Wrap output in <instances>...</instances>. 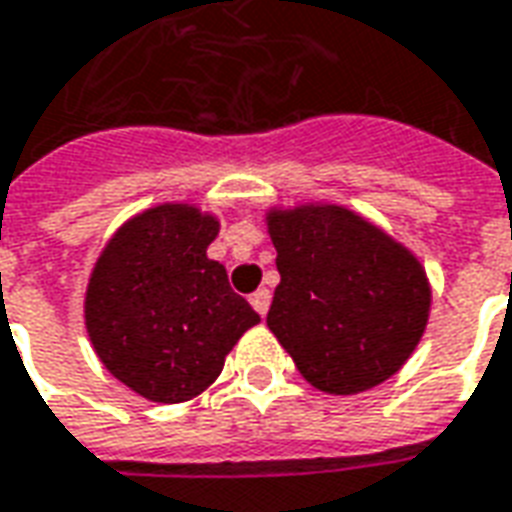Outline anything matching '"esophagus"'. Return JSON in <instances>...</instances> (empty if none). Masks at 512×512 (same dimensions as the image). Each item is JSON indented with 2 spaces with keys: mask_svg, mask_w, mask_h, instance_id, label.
<instances>
[{
  "mask_svg": "<svg viewBox=\"0 0 512 512\" xmlns=\"http://www.w3.org/2000/svg\"><path fill=\"white\" fill-rule=\"evenodd\" d=\"M249 302H252V307H255L260 316H266L268 305H271V293H268L266 288H260V291H255L249 296Z\"/></svg>",
  "mask_w": 512,
  "mask_h": 512,
  "instance_id": "34e87169",
  "label": "esophagus"
}]
</instances>
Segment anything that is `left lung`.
Instances as JSON below:
<instances>
[{"label": "left lung", "instance_id": "8db88e82", "mask_svg": "<svg viewBox=\"0 0 512 512\" xmlns=\"http://www.w3.org/2000/svg\"><path fill=\"white\" fill-rule=\"evenodd\" d=\"M280 285L268 330L313 388L335 396L393 377L430 318V280L418 257L341 205L266 213Z\"/></svg>", "mask_w": 512, "mask_h": 512}]
</instances>
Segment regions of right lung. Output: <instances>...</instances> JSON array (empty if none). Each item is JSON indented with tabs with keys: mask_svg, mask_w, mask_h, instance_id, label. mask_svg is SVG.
I'll use <instances>...</instances> for the list:
<instances>
[{
	"mask_svg": "<svg viewBox=\"0 0 512 512\" xmlns=\"http://www.w3.org/2000/svg\"><path fill=\"white\" fill-rule=\"evenodd\" d=\"M219 219L166 202L124 221L96 260L85 330L102 366L130 391L180 405L207 391L260 316L207 257Z\"/></svg>",
	"mask_w": 512,
	"mask_h": 512,
	"instance_id": "add662e5",
	"label": "right lung"
}]
</instances>
